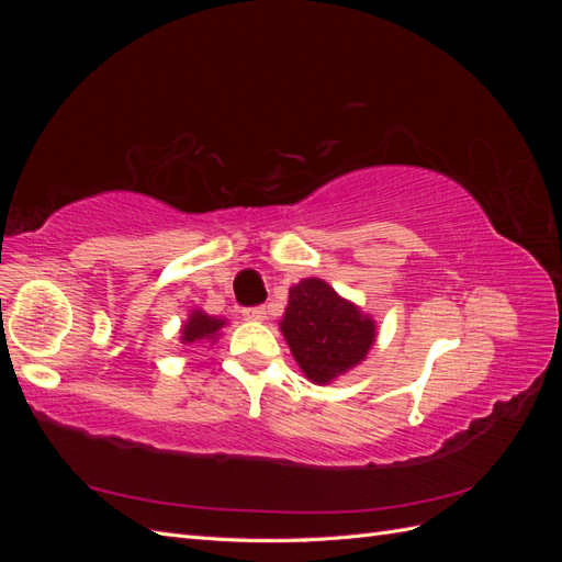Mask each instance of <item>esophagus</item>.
<instances>
[{
	"instance_id": "esophagus-1",
	"label": "esophagus",
	"mask_w": 562,
	"mask_h": 562,
	"mask_svg": "<svg viewBox=\"0 0 562 562\" xmlns=\"http://www.w3.org/2000/svg\"><path fill=\"white\" fill-rule=\"evenodd\" d=\"M244 318L246 321H265L267 318V310L262 307V304H258V307H246L244 310Z\"/></svg>"
}]
</instances>
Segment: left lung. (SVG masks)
I'll use <instances>...</instances> for the list:
<instances>
[{
	"mask_svg": "<svg viewBox=\"0 0 562 562\" xmlns=\"http://www.w3.org/2000/svg\"><path fill=\"white\" fill-rule=\"evenodd\" d=\"M281 330L302 372L316 384H328L361 363L375 339L372 318L321 279L291 288Z\"/></svg>",
	"mask_w": 562,
	"mask_h": 562,
	"instance_id": "8db88e82",
	"label": "left lung"
}]
</instances>
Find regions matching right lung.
<instances>
[{
    "mask_svg": "<svg viewBox=\"0 0 562 562\" xmlns=\"http://www.w3.org/2000/svg\"><path fill=\"white\" fill-rule=\"evenodd\" d=\"M225 326V321L213 318L203 312H192L182 326V342H199V339H213L215 333Z\"/></svg>",
    "mask_w": 562,
    "mask_h": 562,
    "instance_id": "1",
    "label": "right lung"
}]
</instances>
